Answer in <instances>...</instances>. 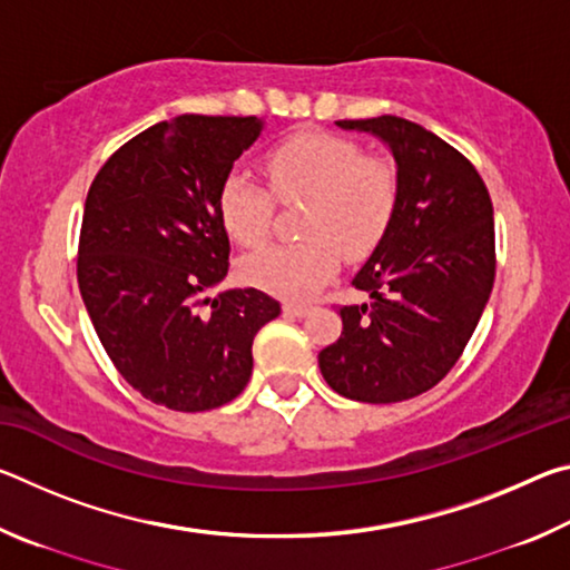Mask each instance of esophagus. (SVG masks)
Listing matches in <instances>:
<instances>
[{
	"label": "esophagus",
	"mask_w": 570,
	"mask_h": 570,
	"mask_svg": "<svg viewBox=\"0 0 570 570\" xmlns=\"http://www.w3.org/2000/svg\"><path fill=\"white\" fill-rule=\"evenodd\" d=\"M312 304H298V302H286L284 304V314L288 316H306L308 312H312Z\"/></svg>",
	"instance_id": "1"
}]
</instances>
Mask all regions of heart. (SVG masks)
Returning a JSON list of instances; mask_svg holds the SVG:
<instances>
[{"label":"heart","mask_w":570,"mask_h":570,"mask_svg":"<svg viewBox=\"0 0 570 570\" xmlns=\"http://www.w3.org/2000/svg\"><path fill=\"white\" fill-rule=\"evenodd\" d=\"M262 168L278 204L306 200L298 244L264 246L240 262V276L268 294H314L340 268L342 254L362 258L387 234L400 200L394 163L326 130H298L264 153ZM246 173L230 170L218 188V218L238 246L264 244L274 200Z\"/></svg>","instance_id":"b5f03b06"}]
</instances>
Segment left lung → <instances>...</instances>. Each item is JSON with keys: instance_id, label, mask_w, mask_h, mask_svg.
<instances>
[{"instance_id": "1", "label": "left lung", "mask_w": 570, "mask_h": 570, "mask_svg": "<svg viewBox=\"0 0 570 570\" xmlns=\"http://www.w3.org/2000/svg\"><path fill=\"white\" fill-rule=\"evenodd\" d=\"M380 135L400 173L387 234L352 278L370 304L340 306L344 332L320 352L326 384L370 404L428 392L465 352L495 282L485 180L435 132L397 115L336 120Z\"/></svg>"}]
</instances>
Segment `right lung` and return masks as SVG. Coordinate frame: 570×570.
Listing matches in <instances>:
<instances>
[{"instance_id":"right-lung-1","label":"right lung","mask_w":570,"mask_h":570,"mask_svg":"<svg viewBox=\"0 0 570 570\" xmlns=\"http://www.w3.org/2000/svg\"><path fill=\"white\" fill-rule=\"evenodd\" d=\"M262 132L254 115H180L142 130L98 170L85 200L77 284L100 344L142 397L176 412L236 400L254 336L282 314L228 274L218 188Z\"/></svg>"}]
</instances>
